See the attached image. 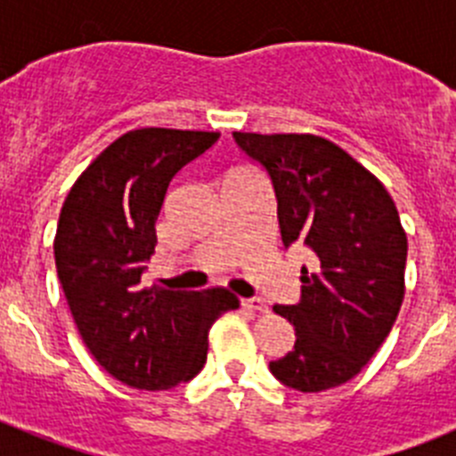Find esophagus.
Returning a JSON list of instances; mask_svg holds the SVG:
<instances>
[{"label": "esophagus", "mask_w": 456, "mask_h": 456, "mask_svg": "<svg viewBox=\"0 0 456 456\" xmlns=\"http://www.w3.org/2000/svg\"><path fill=\"white\" fill-rule=\"evenodd\" d=\"M241 305L248 310H257V313H265V310H267V304H265V299H260V297H247V299H241Z\"/></svg>", "instance_id": "esophagus-1"}]
</instances>
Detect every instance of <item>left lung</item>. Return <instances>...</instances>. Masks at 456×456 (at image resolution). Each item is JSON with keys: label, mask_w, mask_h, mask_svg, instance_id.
I'll use <instances>...</instances> for the list:
<instances>
[{"label": "left lung", "mask_w": 456, "mask_h": 456, "mask_svg": "<svg viewBox=\"0 0 456 456\" xmlns=\"http://www.w3.org/2000/svg\"><path fill=\"white\" fill-rule=\"evenodd\" d=\"M276 196L281 244H304L301 297L273 305L294 347L269 370L288 388L320 393L356 377L388 338L404 299L406 232L390 193L368 168L315 134H232Z\"/></svg>", "instance_id": "1"}]
</instances>
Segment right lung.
<instances>
[{
	"instance_id": "right-lung-1",
	"label": "right lung",
	"mask_w": 456,
	"mask_h": 456,
	"mask_svg": "<svg viewBox=\"0 0 456 456\" xmlns=\"http://www.w3.org/2000/svg\"><path fill=\"white\" fill-rule=\"evenodd\" d=\"M216 139L219 132H127L95 157L61 208L54 260L72 320L93 358L132 388L167 390L196 377L212 324L240 308L224 288H141L168 184Z\"/></svg>"
}]
</instances>
